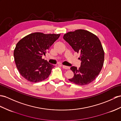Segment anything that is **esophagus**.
<instances>
[{"instance_id": "34e87169", "label": "esophagus", "mask_w": 121, "mask_h": 121, "mask_svg": "<svg viewBox=\"0 0 121 121\" xmlns=\"http://www.w3.org/2000/svg\"><path fill=\"white\" fill-rule=\"evenodd\" d=\"M62 67L64 69H69L70 67H68V66H65V65H62Z\"/></svg>"}]
</instances>
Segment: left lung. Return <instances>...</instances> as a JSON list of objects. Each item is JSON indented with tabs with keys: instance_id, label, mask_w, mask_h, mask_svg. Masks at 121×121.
<instances>
[{
	"instance_id": "obj_1",
	"label": "left lung",
	"mask_w": 121,
	"mask_h": 121,
	"mask_svg": "<svg viewBox=\"0 0 121 121\" xmlns=\"http://www.w3.org/2000/svg\"><path fill=\"white\" fill-rule=\"evenodd\" d=\"M63 38L74 51L80 53L81 67L74 66L70 69L74 76L69 79L78 85H85L93 82L99 74L104 61V51L101 42L95 35L82 29L69 32Z\"/></svg>"
}]
</instances>
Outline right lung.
Masks as SVG:
<instances>
[{"instance_id": "obj_1", "label": "right lung", "mask_w": 121, "mask_h": 121, "mask_svg": "<svg viewBox=\"0 0 121 121\" xmlns=\"http://www.w3.org/2000/svg\"><path fill=\"white\" fill-rule=\"evenodd\" d=\"M60 34L36 32L26 35L16 44L14 57L20 74L31 82H41L49 77L54 65L42 58Z\"/></svg>"}]
</instances>
